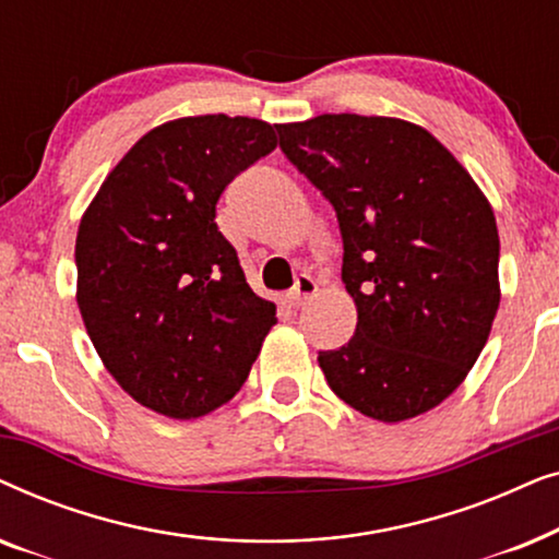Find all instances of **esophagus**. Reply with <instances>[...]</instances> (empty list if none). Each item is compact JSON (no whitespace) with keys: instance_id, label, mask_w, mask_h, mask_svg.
I'll return each mask as SVG.
<instances>
[{"instance_id":"1","label":"esophagus","mask_w":559,"mask_h":559,"mask_svg":"<svg viewBox=\"0 0 559 559\" xmlns=\"http://www.w3.org/2000/svg\"><path fill=\"white\" fill-rule=\"evenodd\" d=\"M316 293H318V282L312 280L310 274H300L295 282V287L287 293V302L293 305V308H302V305L308 302Z\"/></svg>"}]
</instances>
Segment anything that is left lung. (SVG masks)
Segmentation results:
<instances>
[{
    "label": "left lung",
    "mask_w": 559,
    "mask_h": 559,
    "mask_svg": "<svg viewBox=\"0 0 559 559\" xmlns=\"http://www.w3.org/2000/svg\"><path fill=\"white\" fill-rule=\"evenodd\" d=\"M277 134L335 209L341 280L358 312L354 338L318 354L328 386L379 423L438 407L468 377L499 310L491 203L412 121L320 114Z\"/></svg>",
    "instance_id": "obj_1"
}]
</instances>
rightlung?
Here are the masks:
<instances>
[{
	"instance_id": "right-lung-1",
	"label": "right lung",
	"mask_w": 559,
	"mask_h": 559,
	"mask_svg": "<svg viewBox=\"0 0 559 559\" xmlns=\"http://www.w3.org/2000/svg\"><path fill=\"white\" fill-rule=\"evenodd\" d=\"M274 147L262 119H173L119 159L83 213V325L106 371L157 415L195 419L226 404L277 323L216 226L228 182Z\"/></svg>"
}]
</instances>
